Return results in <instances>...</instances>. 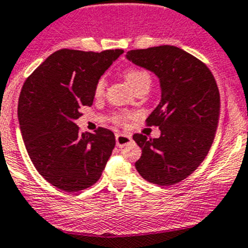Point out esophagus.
Listing matches in <instances>:
<instances>
[{"label": "esophagus", "mask_w": 248, "mask_h": 248, "mask_svg": "<svg viewBox=\"0 0 248 248\" xmlns=\"http://www.w3.org/2000/svg\"><path fill=\"white\" fill-rule=\"evenodd\" d=\"M132 140V137L124 133H116V144L117 147H124Z\"/></svg>", "instance_id": "esophagus-1"}]
</instances>
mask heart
Listing matches in <instances>:
<instances>
[{"label": "heart", "instance_id": "heart-1", "mask_svg": "<svg viewBox=\"0 0 248 248\" xmlns=\"http://www.w3.org/2000/svg\"><path fill=\"white\" fill-rule=\"evenodd\" d=\"M124 77H126L127 82H128L129 85L132 86L133 89H135L136 86L140 85V84H148V85L151 84V75H149L148 71L143 70V69H128V70L126 71ZM105 84H106V81H105L104 78H101V79L97 81L96 86H95V95H96V96H101L102 93H104ZM113 120H115V122H117V124H122V122L126 120V116L117 115L115 116V119Z\"/></svg>", "mask_w": 248, "mask_h": 248}]
</instances>
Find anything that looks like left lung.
<instances>
[{"mask_svg":"<svg viewBox=\"0 0 248 248\" xmlns=\"http://www.w3.org/2000/svg\"><path fill=\"white\" fill-rule=\"evenodd\" d=\"M126 58L155 73L162 93L147 119L148 126L159 127L160 137L133 135L142 148L136 169L153 184H177L200 166L215 138L220 93L214 75L202 62L174 46L129 50Z\"/></svg>","mask_w":248,"mask_h":248,"instance_id":"left-lung-1","label":"left lung"}]
</instances>
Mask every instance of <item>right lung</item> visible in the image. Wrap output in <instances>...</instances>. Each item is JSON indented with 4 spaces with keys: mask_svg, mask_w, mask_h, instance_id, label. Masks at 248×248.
Here are the masks:
<instances>
[{
    "mask_svg": "<svg viewBox=\"0 0 248 248\" xmlns=\"http://www.w3.org/2000/svg\"><path fill=\"white\" fill-rule=\"evenodd\" d=\"M122 53L60 49L24 81L18 100L24 146L38 173L62 190L95 184L115 148L110 129L80 133L75 120L81 106L93 105L97 81Z\"/></svg>",
    "mask_w": 248,
    "mask_h": 248,
    "instance_id": "1",
    "label": "right lung"
}]
</instances>
